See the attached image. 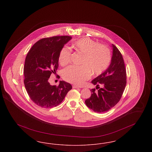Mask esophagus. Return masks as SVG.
<instances>
[{"mask_svg":"<svg viewBox=\"0 0 152 152\" xmlns=\"http://www.w3.org/2000/svg\"><path fill=\"white\" fill-rule=\"evenodd\" d=\"M72 87L73 88H79V86H75V85H73Z\"/></svg>","mask_w":152,"mask_h":152,"instance_id":"1","label":"esophagus"}]
</instances>
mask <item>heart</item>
Listing matches in <instances>:
<instances>
[{"mask_svg":"<svg viewBox=\"0 0 152 152\" xmlns=\"http://www.w3.org/2000/svg\"><path fill=\"white\" fill-rule=\"evenodd\" d=\"M74 50L83 55L80 66L72 65L63 71V78L68 82L77 86L84 84L92 72L99 75L104 72L110 63L111 55L108 47L99 44L96 41L84 37L72 44ZM71 51L64 47L60 52L58 60L61 65L68 64L71 60Z\"/></svg>","mask_w":152,"mask_h":152,"instance_id":"b5f03b06","label":"heart"}]
</instances>
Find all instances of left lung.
I'll list each match as a JSON object with an SVG mask.
<instances>
[{"label": "left lung", "mask_w": 152, "mask_h": 152, "mask_svg": "<svg viewBox=\"0 0 152 152\" xmlns=\"http://www.w3.org/2000/svg\"><path fill=\"white\" fill-rule=\"evenodd\" d=\"M112 57L108 68L91 83L96 89L91 90L92 94L85 102L89 108L97 113L108 111L120 101L126 84V74L123 56L113 44ZM102 87L100 88L99 84Z\"/></svg>", "instance_id": "obj_1"}]
</instances>
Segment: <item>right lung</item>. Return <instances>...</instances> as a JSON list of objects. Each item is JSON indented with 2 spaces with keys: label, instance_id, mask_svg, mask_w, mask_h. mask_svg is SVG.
I'll return each instance as SVG.
<instances>
[{
  "label": "right lung",
  "instance_id": "add662e5",
  "mask_svg": "<svg viewBox=\"0 0 152 152\" xmlns=\"http://www.w3.org/2000/svg\"><path fill=\"white\" fill-rule=\"evenodd\" d=\"M71 39L69 36L42 39L27 53L24 66V86L32 101L42 108L58 106L72 88L64 81H60L58 87L48 81L51 74L58 69L60 52Z\"/></svg>",
  "mask_w": 152,
  "mask_h": 152
}]
</instances>
